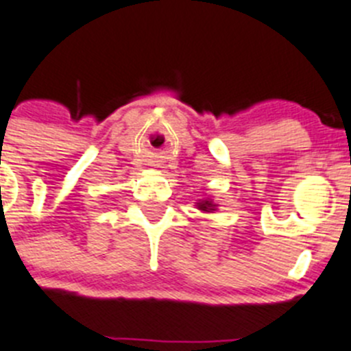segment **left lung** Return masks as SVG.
<instances>
[{
	"label": "left lung",
	"instance_id": "8db88e82",
	"mask_svg": "<svg viewBox=\"0 0 351 351\" xmlns=\"http://www.w3.org/2000/svg\"><path fill=\"white\" fill-rule=\"evenodd\" d=\"M198 208H200V210H205V212H210V210H214V205H212L210 202L204 200V202H200V204H198Z\"/></svg>",
	"mask_w": 351,
	"mask_h": 351
}]
</instances>
